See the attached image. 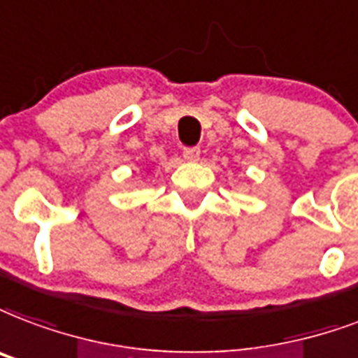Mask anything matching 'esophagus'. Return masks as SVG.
<instances>
[{"label":"esophagus","mask_w":358,"mask_h":358,"mask_svg":"<svg viewBox=\"0 0 358 358\" xmlns=\"http://www.w3.org/2000/svg\"><path fill=\"white\" fill-rule=\"evenodd\" d=\"M201 157V150L197 146H193V148H184V159L191 161V163H195Z\"/></svg>","instance_id":"obj_1"}]
</instances>
